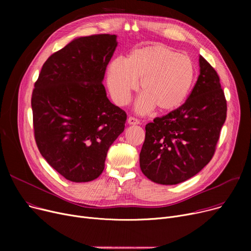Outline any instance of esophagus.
I'll return each instance as SVG.
<instances>
[{"label": "esophagus", "instance_id": "34e87169", "mask_svg": "<svg viewBox=\"0 0 251 251\" xmlns=\"http://www.w3.org/2000/svg\"><path fill=\"white\" fill-rule=\"evenodd\" d=\"M127 123L129 125H137V124H139V120H137V119L134 117H129L127 120Z\"/></svg>", "mask_w": 251, "mask_h": 251}]
</instances>
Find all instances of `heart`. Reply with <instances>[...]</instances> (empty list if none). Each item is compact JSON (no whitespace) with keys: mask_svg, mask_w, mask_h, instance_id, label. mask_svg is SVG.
<instances>
[{"mask_svg":"<svg viewBox=\"0 0 251 251\" xmlns=\"http://www.w3.org/2000/svg\"><path fill=\"white\" fill-rule=\"evenodd\" d=\"M194 75V64L188 56L163 45H152L134 50L126 60H113L108 86L114 100L124 105L140 80L142 95L137 111L144 114L156 107L157 111L167 112L186 99Z\"/></svg>","mask_w":251,"mask_h":251,"instance_id":"heart-1","label":"heart"}]
</instances>
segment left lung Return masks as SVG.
I'll return each mask as SVG.
<instances>
[{
	"label": "left lung",
	"instance_id": "1",
	"mask_svg": "<svg viewBox=\"0 0 251 251\" xmlns=\"http://www.w3.org/2000/svg\"><path fill=\"white\" fill-rule=\"evenodd\" d=\"M226 117L220 77L200 56V75L186 101L146 126L142 173L155 183L174 185L201 172L214 156Z\"/></svg>",
	"mask_w": 251,
	"mask_h": 251
}]
</instances>
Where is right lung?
<instances>
[{
	"mask_svg": "<svg viewBox=\"0 0 251 251\" xmlns=\"http://www.w3.org/2000/svg\"><path fill=\"white\" fill-rule=\"evenodd\" d=\"M117 35L78 37L43 65L31 97L36 146L49 165L72 182L97 179L126 113L107 98L102 80Z\"/></svg>",
	"mask_w": 251,
	"mask_h": 251,
	"instance_id": "1",
	"label": "right lung"
}]
</instances>
